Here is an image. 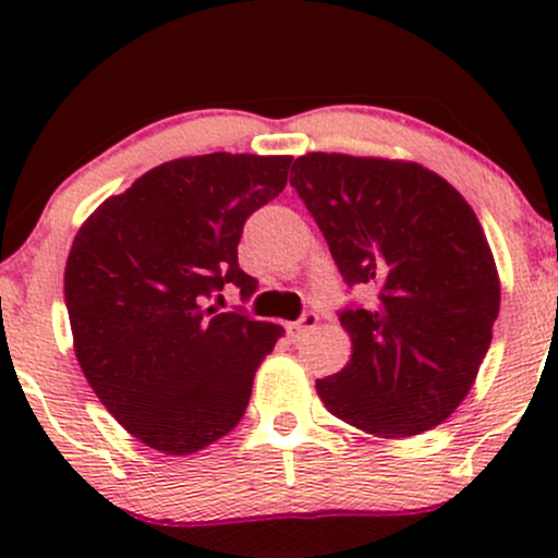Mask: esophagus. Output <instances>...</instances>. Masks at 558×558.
<instances>
[{"mask_svg": "<svg viewBox=\"0 0 558 558\" xmlns=\"http://www.w3.org/2000/svg\"><path fill=\"white\" fill-rule=\"evenodd\" d=\"M317 323H319V317L315 315V312H306V315H301V319H296V323H288L286 330L293 341H299V338L306 336V330L315 328Z\"/></svg>", "mask_w": 558, "mask_h": 558, "instance_id": "1", "label": "esophagus"}]
</instances>
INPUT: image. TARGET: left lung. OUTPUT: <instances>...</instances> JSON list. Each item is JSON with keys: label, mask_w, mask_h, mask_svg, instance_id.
<instances>
[{"label": "left lung", "mask_w": 558, "mask_h": 558, "mask_svg": "<svg viewBox=\"0 0 558 558\" xmlns=\"http://www.w3.org/2000/svg\"><path fill=\"white\" fill-rule=\"evenodd\" d=\"M291 185L323 230L345 286L351 360L317 380L330 414L380 438L451 417L475 383L501 304L496 262L464 196L417 162L299 157Z\"/></svg>", "instance_id": "1"}]
</instances>
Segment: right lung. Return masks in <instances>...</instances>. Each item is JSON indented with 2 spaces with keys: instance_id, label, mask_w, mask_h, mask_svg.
I'll return each mask as SVG.
<instances>
[{
  "instance_id": "add662e5",
  "label": "right lung",
  "mask_w": 558,
  "mask_h": 558,
  "mask_svg": "<svg viewBox=\"0 0 558 558\" xmlns=\"http://www.w3.org/2000/svg\"><path fill=\"white\" fill-rule=\"evenodd\" d=\"M291 157H181L144 172L83 222L65 267L75 356L141 444L185 457L239 425L283 328L209 299L257 280L239 267L243 222L286 189Z\"/></svg>"
}]
</instances>
